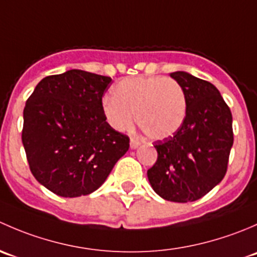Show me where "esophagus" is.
Listing matches in <instances>:
<instances>
[{"label":"esophagus","mask_w":257,"mask_h":257,"mask_svg":"<svg viewBox=\"0 0 257 257\" xmlns=\"http://www.w3.org/2000/svg\"><path fill=\"white\" fill-rule=\"evenodd\" d=\"M139 145H141V141H139L138 138H136V137H132V138H131V148H132V149H137Z\"/></svg>","instance_id":"obj_1"}]
</instances>
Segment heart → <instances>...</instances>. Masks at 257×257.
<instances>
[{"instance_id": "1", "label": "heart", "mask_w": 257, "mask_h": 257, "mask_svg": "<svg viewBox=\"0 0 257 257\" xmlns=\"http://www.w3.org/2000/svg\"><path fill=\"white\" fill-rule=\"evenodd\" d=\"M113 98L103 100V113L116 131H126L137 123L152 139L173 137L186 116V97L183 87L173 78L139 76L116 83Z\"/></svg>"}]
</instances>
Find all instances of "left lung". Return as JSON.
Segmentation results:
<instances>
[{
    "instance_id": "obj_1",
    "label": "left lung",
    "mask_w": 257,
    "mask_h": 257,
    "mask_svg": "<svg viewBox=\"0 0 257 257\" xmlns=\"http://www.w3.org/2000/svg\"><path fill=\"white\" fill-rule=\"evenodd\" d=\"M170 77L185 92V121L173 137L154 142L158 159L148 170V179L163 199L188 203L203 198L226 174L234 143L232 115L208 80L186 72Z\"/></svg>"
}]
</instances>
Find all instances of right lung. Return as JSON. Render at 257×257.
Instances as JSON below:
<instances>
[{
  "label": "right lung",
  "mask_w": 257,
  "mask_h": 257,
  "mask_svg": "<svg viewBox=\"0 0 257 257\" xmlns=\"http://www.w3.org/2000/svg\"><path fill=\"white\" fill-rule=\"evenodd\" d=\"M110 77L71 69L43 78L23 110L22 143L38 183L63 198L97 190L129 149V137L105 121Z\"/></svg>",
  "instance_id": "obj_1"
}]
</instances>
